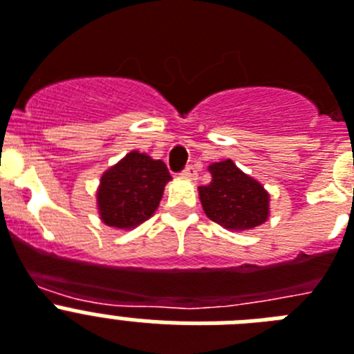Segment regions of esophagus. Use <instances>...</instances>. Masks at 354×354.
<instances>
[{
  "mask_svg": "<svg viewBox=\"0 0 354 354\" xmlns=\"http://www.w3.org/2000/svg\"><path fill=\"white\" fill-rule=\"evenodd\" d=\"M180 175H183V179H186V180H197L198 179L197 170H195L193 166H188V168H186V170H184Z\"/></svg>",
  "mask_w": 354,
  "mask_h": 354,
  "instance_id": "esophagus-1",
  "label": "esophagus"
}]
</instances>
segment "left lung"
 Here are the masks:
<instances>
[{
	"label": "left lung",
	"mask_w": 354,
	"mask_h": 354,
	"mask_svg": "<svg viewBox=\"0 0 354 354\" xmlns=\"http://www.w3.org/2000/svg\"><path fill=\"white\" fill-rule=\"evenodd\" d=\"M211 183L198 188L204 213L229 231H250L270 216V195L263 184L241 171L231 159L207 166Z\"/></svg>",
	"instance_id": "obj_1"
}]
</instances>
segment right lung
<instances>
[{"mask_svg": "<svg viewBox=\"0 0 354 354\" xmlns=\"http://www.w3.org/2000/svg\"><path fill=\"white\" fill-rule=\"evenodd\" d=\"M168 180L161 159L132 150L102 174L96 189L100 220L114 229L138 227L156 213Z\"/></svg>", "mask_w": 354, "mask_h": 354, "instance_id": "1", "label": "right lung"}]
</instances>
